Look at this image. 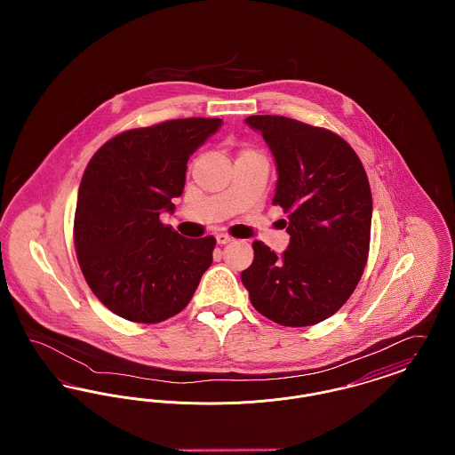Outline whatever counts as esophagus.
Masks as SVG:
<instances>
[{
    "instance_id": "1",
    "label": "esophagus",
    "mask_w": 455,
    "mask_h": 455,
    "mask_svg": "<svg viewBox=\"0 0 455 455\" xmlns=\"http://www.w3.org/2000/svg\"><path fill=\"white\" fill-rule=\"evenodd\" d=\"M228 242H232V237H230V235H227V234H218L217 243H220V245H225V243H228Z\"/></svg>"
}]
</instances>
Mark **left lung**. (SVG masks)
Masks as SVG:
<instances>
[{"instance_id": "1", "label": "left lung", "mask_w": 455, "mask_h": 455, "mask_svg": "<svg viewBox=\"0 0 455 455\" xmlns=\"http://www.w3.org/2000/svg\"><path fill=\"white\" fill-rule=\"evenodd\" d=\"M276 162V191L290 243L276 254L254 242L240 278L254 308L276 324L323 323L336 314L363 275L370 245L367 173L343 138L283 116H251Z\"/></svg>"}]
</instances>
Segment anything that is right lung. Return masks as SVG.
Returning <instances> with one entry per match:
<instances>
[{"mask_svg":"<svg viewBox=\"0 0 455 455\" xmlns=\"http://www.w3.org/2000/svg\"><path fill=\"white\" fill-rule=\"evenodd\" d=\"M221 119H172L126 131L92 156L80 182L75 249L93 295L141 324L179 314L213 262L215 238H186L160 221L184 191L188 160Z\"/></svg>","mask_w":455,"mask_h":455,"instance_id":"1","label":"right lung"}]
</instances>
